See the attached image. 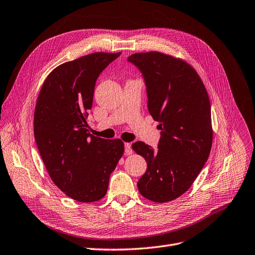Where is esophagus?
Returning <instances> with one entry per match:
<instances>
[{
	"label": "esophagus",
	"mask_w": 255,
	"mask_h": 255,
	"mask_svg": "<svg viewBox=\"0 0 255 255\" xmlns=\"http://www.w3.org/2000/svg\"><path fill=\"white\" fill-rule=\"evenodd\" d=\"M125 152H126V155L133 154V149H131L130 143H125Z\"/></svg>",
	"instance_id": "obj_1"
}]
</instances>
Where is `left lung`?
Returning a JSON list of instances; mask_svg holds the SVG:
<instances>
[{"instance_id":"8db88e82","label":"left lung","mask_w":255,"mask_h":255,"mask_svg":"<svg viewBox=\"0 0 255 255\" xmlns=\"http://www.w3.org/2000/svg\"><path fill=\"white\" fill-rule=\"evenodd\" d=\"M142 74L147 108L159 121L160 140L155 150L137 141L131 147L147 168L138 183L144 198L168 202L192 185L207 161L211 144V109L207 91L191 66L161 52L128 57Z\"/></svg>"}]
</instances>
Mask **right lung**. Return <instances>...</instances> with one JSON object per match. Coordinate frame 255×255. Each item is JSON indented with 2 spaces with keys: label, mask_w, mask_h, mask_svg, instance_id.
<instances>
[{
  "label": "right lung",
  "mask_w": 255,
  "mask_h": 255,
  "mask_svg": "<svg viewBox=\"0 0 255 255\" xmlns=\"http://www.w3.org/2000/svg\"><path fill=\"white\" fill-rule=\"evenodd\" d=\"M120 54L97 52L58 66L36 101L33 128L40 157L54 184L78 202L106 196L110 175L125 151L120 139L106 140L87 129L96 80Z\"/></svg>",
  "instance_id": "1"
}]
</instances>
